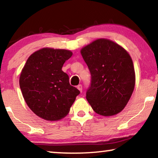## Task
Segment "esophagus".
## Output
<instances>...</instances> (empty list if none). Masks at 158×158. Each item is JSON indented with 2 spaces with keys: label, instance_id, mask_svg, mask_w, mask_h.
Listing matches in <instances>:
<instances>
[{
  "label": "esophagus",
  "instance_id": "obj_1",
  "mask_svg": "<svg viewBox=\"0 0 158 158\" xmlns=\"http://www.w3.org/2000/svg\"><path fill=\"white\" fill-rule=\"evenodd\" d=\"M77 89H78L80 91L82 92V90H83V86H82V85H78L77 86Z\"/></svg>",
  "mask_w": 158,
  "mask_h": 158
}]
</instances>
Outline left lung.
<instances>
[{
  "label": "left lung",
  "instance_id": "left-lung-1",
  "mask_svg": "<svg viewBox=\"0 0 158 158\" xmlns=\"http://www.w3.org/2000/svg\"><path fill=\"white\" fill-rule=\"evenodd\" d=\"M91 79L86 99L96 113L113 116L122 111L132 94L135 73L128 52L111 40L100 39L81 49Z\"/></svg>",
  "mask_w": 158,
  "mask_h": 158
}]
</instances>
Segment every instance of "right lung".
I'll use <instances>...</instances> for the list:
<instances>
[{
	"label": "right lung",
	"instance_id": "1",
	"mask_svg": "<svg viewBox=\"0 0 158 158\" xmlns=\"http://www.w3.org/2000/svg\"><path fill=\"white\" fill-rule=\"evenodd\" d=\"M73 53L66 49L43 48L28 58L19 85L23 98L36 115L48 121L64 118L80 94L62 70Z\"/></svg>",
	"mask_w": 158,
	"mask_h": 158
}]
</instances>
